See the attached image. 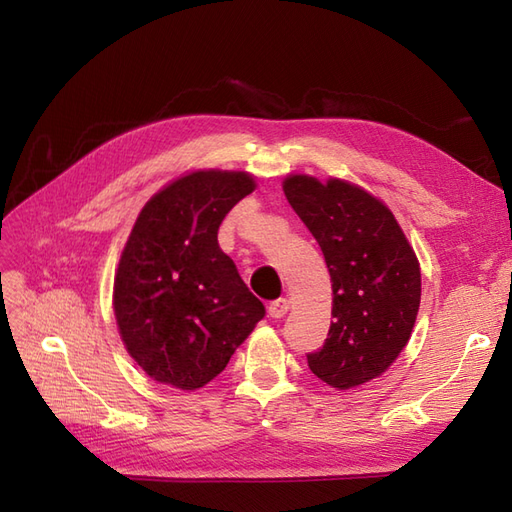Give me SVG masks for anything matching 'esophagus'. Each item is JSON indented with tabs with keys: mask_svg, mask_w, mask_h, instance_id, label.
I'll return each mask as SVG.
<instances>
[{
	"mask_svg": "<svg viewBox=\"0 0 512 512\" xmlns=\"http://www.w3.org/2000/svg\"><path fill=\"white\" fill-rule=\"evenodd\" d=\"M288 314V301L286 299H277L269 305V316L271 318H284Z\"/></svg>",
	"mask_w": 512,
	"mask_h": 512,
	"instance_id": "esophagus-1",
	"label": "esophagus"
}]
</instances>
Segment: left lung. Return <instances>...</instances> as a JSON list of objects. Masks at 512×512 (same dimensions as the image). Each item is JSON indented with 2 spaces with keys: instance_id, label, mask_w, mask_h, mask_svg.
Here are the masks:
<instances>
[{
  "instance_id": "8db88e82",
  "label": "left lung",
  "mask_w": 512,
  "mask_h": 512,
  "mask_svg": "<svg viewBox=\"0 0 512 512\" xmlns=\"http://www.w3.org/2000/svg\"><path fill=\"white\" fill-rule=\"evenodd\" d=\"M284 194L312 232L331 275L333 309L309 369L337 391L382 376L412 335L421 267L395 215L359 185L288 175Z\"/></svg>"
}]
</instances>
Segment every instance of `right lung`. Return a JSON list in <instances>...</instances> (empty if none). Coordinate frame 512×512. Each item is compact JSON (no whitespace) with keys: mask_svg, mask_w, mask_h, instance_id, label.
Instances as JSON below:
<instances>
[{"mask_svg":"<svg viewBox=\"0 0 512 512\" xmlns=\"http://www.w3.org/2000/svg\"><path fill=\"white\" fill-rule=\"evenodd\" d=\"M254 190L245 170H194L138 213L113 307L123 346L156 382L181 391L205 386L265 316L218 243L226 213Z\"/></svg>","mask_w":512,"mask_h":512,"instance_id":"obj_1","label":"right lung"}]
</instances>
